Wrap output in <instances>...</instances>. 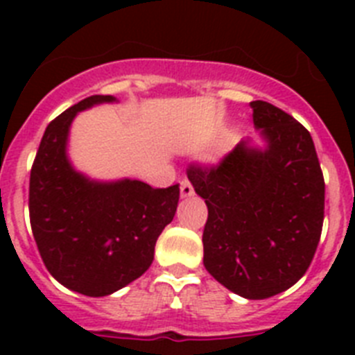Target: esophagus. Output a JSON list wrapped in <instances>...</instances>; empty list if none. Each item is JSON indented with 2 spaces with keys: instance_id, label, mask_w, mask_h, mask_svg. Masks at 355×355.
<instances>
[{
  "instance_id": "obj_1",
  "label": "esophagus",
  "mask_w": 355,
  "mask_h": 355,
  "mask_svg": "<svg viewBox=\"0 0 355 355\" xmlns=\"http://www.w3.org/2000/svg\"><path fill=\"white\" fill-rule=\"evenodd\" d=\"M193 196V187L188 180L181 181V197H192Z\"/></svg>"
}]
</instances>
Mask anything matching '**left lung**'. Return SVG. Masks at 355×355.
Segmentation results:
<instances>
[{
  "instance_id": "1",
  "label": "left lung",
  "mask_w": 355,
  "mask_h": 355,
  "mask_svg": "<svg viewBox=\"0 0 355 355\" xmlns=\"http://www.w3.org/2000/svg\"><path fill=\"white\" fill-rule=\"evenodd\" d=\"M265 149L241 140L216 165L187 174L208 206L205 266L250 300L293 286L309 268L324 225L325 183L311 135L266 101H252Z\"/></svg>"
}]
</instances>
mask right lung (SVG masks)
<instances>
[{
	"label": "right lung",
	"instance_id": "right-lung-1",
	"mask_svg": "<svg viewBox=\"0 0 355 355\" xmlns=\"http://www.w3.org/2000/svg\"><path fill=\"white\" fill-rule=\"evenodd\" d=\"M114 101L90 96L53 119L30 174V224L40 258L58 283L87 297L114 293L149 268L156 240L180 200V184L99 183L74 171L67 158L72 119Z\"/></svg>",
	"mask_w": 355,
	"mask_h": 355
}]
</instances>
